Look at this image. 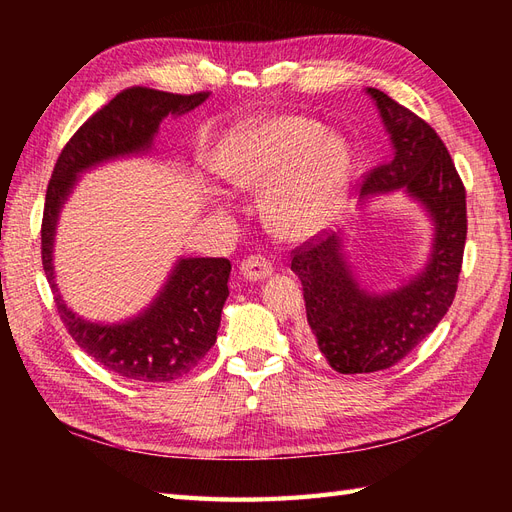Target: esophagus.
I'll use <instances>...</instances> for the list:
<instances>
[{
    "instance_id": "esophagus-1",
    "label": "esophagus",
    "mask_w": 512,
    "mask_h": 512,
    "mask_svg": "<svg viewBox=\"0 0 512 512\" xmlns=\"http://www.w3.org/2000/svg\"><path fill=\"white\" fill-rule=\"evenodd\" d=\"M239 271H241V275L245 277V280H250V282H262V280H267V277H271L273 267H271V262H269L267 258H262V256H250V258H245V260L241 262Z\"/></svg>"
}]
</instances>
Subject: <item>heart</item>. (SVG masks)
Wrapping results in <instances>:
<instances>
[{
    "mask_svg": "<svg viewBox=\"0 0 512 512\" xmlns=\"http://www.w3.org/2000/svg\"><path fill=\"white\" fill-rule=\"evenodd\" d=\"M213 168L230 188L262 192V218L275 237L309 241L346 207L352 149L344 136L305 117H258L232 128Z\"/></svg>",
    "mask_w": 512,
    "mask_h": 512,
    "instance_id": "obj_1",
    "label": "heart"
}]
</instances>
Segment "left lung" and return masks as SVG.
Returning <instances> with one entry per match:
<instances>
[{"mask_svg":"<svg viewBox=\"0 0 512 512\" xmlns=\"http://www.w3.org/2000/svg\"><path fill=\"white\" fill-rule=\"evenodd\" d=\"M391 158L363 183L361 205L401 192L425 213L429 254L391 288H374L348 252L346 232L307 243L290 269L303 284L314 342L339 374H371L395 365L438 327L451 307L466 245V190L444 143L431 126L380 89L365 87Z\"/></svg>","mask_w":512,"mask_h":512,"instance_id":"left-lung-1","label":"left lung"}]
</instances>
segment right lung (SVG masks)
I'll use <instances>...</instances> for the list:
<instances>
[{
  "label": "right lung",
  "mask_w": 512,
  "mask_h": 512,
  "mask_svg": "<svg viewBox=\"0 0 512 512\" xmlns=\"http://www.w3.org/2000/svg\"><path fill=\"white\" fill-rule=\"evenodd\" d=\"M209 94L177 96L158 89L121 91L87 119L61 151L46 190L42 265L68 333L91 359L128 380L170 382L188 374L218 339L228 299L230 260L179 256L141 312L119 322L89 320L64 301L55 282V237L61 209L89 170L156 151L162 121L194 111Z\"/></svg>",
  "instance_id": "obj_1"
}]
</instances>
